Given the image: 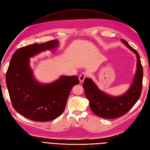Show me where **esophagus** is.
I'll use <instances>...</instances> for the list:
<instances>
[{
    "mask_svg": "<svg viewBox=\"0 0 150 150\" xmlns=\"http://www.w3.org/2000/svg\"><path fill=\"white\" fill-rule=\"evenodd\" d=\"M88 76V73L86 72H81L79 76V79L81 83H83L84 81V79L86 78V77Z\"/></svg>",
    "mask_w": 150,
    "mask_h": 150,
    "instance_id": "34e87169",
    "label": "esophagus"
}]
</instances>
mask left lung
I'll use <instances>...</instances> for the list:
<instances>
[{
  "mask_svg": "<svg viewBox=\"0 0 150 150\" xmlns=\"http://www.w3.org/2000/svg\"><path fill=\"white\" fill-rule=\"evenodd\" d=\"M121 41L137 57V72L133 82L127 92L120 96H111L99 90L92 79L85 78L83 83L91 110L96 115L106 119L116 118L128 112L138 100L142 91L143 69L139 55L125 39H122Z\"/></svg>",
  "mask_w": 150,
  "mask_h": 150,
  "instance_id": "8db88e82",
  "label": "left lung"
}]
</instances>
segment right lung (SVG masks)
<instances>
[{
    "instance_id": "right-lung-1",
    "label": "right lung",
    "mask_w": 150,
    "mask_h": 150,
    "mask_svg": "<svg viewBox=\"0 0 150 150\" xmlns=\"http://www.w3.org/2000/svg\"><path fill=\"white\" fill-rule=\"evenodd\" d=\"M58 44L56 39L34 43L19 48L12 55L6 77L8 94L14 110L29 120L48 121L57 118L65 110L71 89L79 83L76 76H62L47 84L34 79L29 58L57 47Z\"/></svg>"
}]
</instances>
